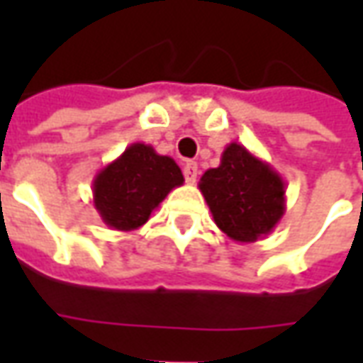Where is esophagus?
Wrapping results in <instances>:
<instances>
[{
	"instance_id": "1",
	"label": "esophagus",
	"mask_w": 363,
	"mask_h": 363,
	"mask_svg": "<svg viewBox=\"0 0 363 363\" xmlns=\"http://www.w3.org/2000/svg\"><path fill=\"white\" fill-rule=\"evenodd\" d=\"M182 173H184V179H186L189 184H194L198 177V165L194 161H189V163L184 165V169H182Z\"/></svg>"
}]
</instances>
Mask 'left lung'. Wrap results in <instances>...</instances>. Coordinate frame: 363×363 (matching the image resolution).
Segmentation results:
<instances>
[{
  "mask_svg": "<svg viewBox=\"0 0 363 363\" xmlns=\"http://www.w3.org/2000/svg\"><path fill=\"white\" fill-rule=\"evenodd\" d=\"M198 189L216 225L237 243L267 237L286 213V182L270 163L231 142L220 167L208 169Z\"/></svg>",
  "mask_w": 363,
  "mask_h": 363,
  "instance_id": "1",
  "label": "left lung"
}]
</instances>
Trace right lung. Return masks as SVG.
Here are the masks:
<instances>
[{
    "instance_id": "right-lung-1",
    "label": "right lung",
    "mask_w": 363,
    "mask_h": 363,
    "mask_svg": "<svg viewBox=\"0 0 363 363\" xmlns=\"http://www.w3.org/2000/svg\"><path fill=\"white\" fill-rule=\"evenodd\" d=\"M182 182L184 177L174 159L135 142L95 174L93 204L111 229L134 231Z\"/></svg>"
}]
</instances>
